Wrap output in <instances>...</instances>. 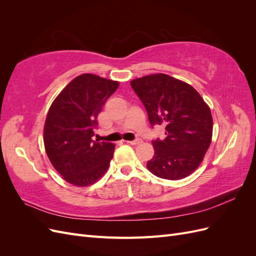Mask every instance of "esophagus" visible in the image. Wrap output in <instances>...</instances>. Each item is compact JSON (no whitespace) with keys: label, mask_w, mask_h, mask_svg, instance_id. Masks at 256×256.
Listing matches in <instances>:
<instances>
[{"label":"esophagus","mask_w":256,"mask_h":256,"mask_svg":"<svg viewBox=\"0 0 256 256\" xmlns=\"http://www.w3.org/2000/svg\"><path fill=\"white\" fill-rule=\"evenodd\" d=\"M127 143H129V144H131V145H138V144L142 143V140H141V138H136V140H134V141H128Z\"/></svg>","instance_id":"34e87169"}]
</instances>
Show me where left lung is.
<instances>
[{
    "label": "left lung",
    "mask_w": 256,
    "mask_h": 256,
    "mask_svg": "<svg viewBox=\"0 0 256 256\" xmlns=\"http://www.w3.org/2000/svg\"><path fill=\"white\" fill-rule=\"evenodd\" d=\"M144 104L152 127L166 126L164 140H152L147 168L157 177L178 180L193 173L212 143V118L204 99L188 83L164 74L130 82Z\"/></svg>",
    "instance_id": "left-lung-1"
}]
</instances>
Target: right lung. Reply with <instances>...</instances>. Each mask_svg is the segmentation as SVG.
I'll return each mask as SVG.
<instances>
[{"mask_svg": "<svg viewBox=\"0 0 256 256\" xmlns=\"http://www.w3.org/2000/svg\"><path fill=\"white\" fill-rule=\"evenodd\" d=\"M118 85V81L83 74L52 102L44 128V148L54 168L69 184H92L109 168L115 145L92 138L98 114Z\"/></svg>", "mask_w": 256, "mask_h": 256, "instance_id": "right-lung-1", "label": "right lung"}]
</instances>
